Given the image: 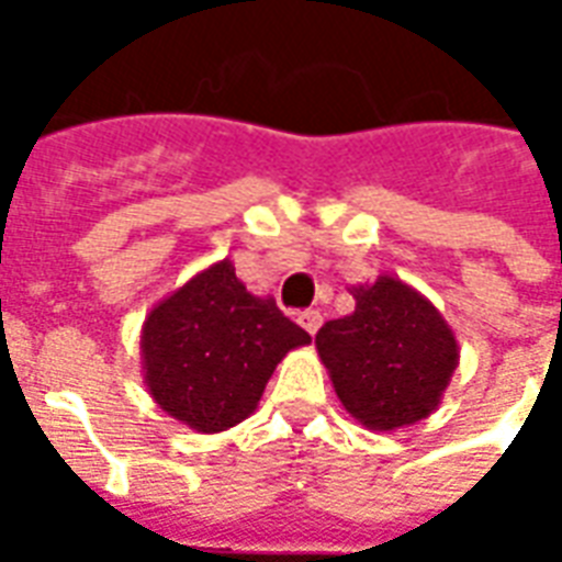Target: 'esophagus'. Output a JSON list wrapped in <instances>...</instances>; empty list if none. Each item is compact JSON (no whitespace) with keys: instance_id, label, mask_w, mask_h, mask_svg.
<instances>
[{"instance_id":"obj_1","label":"esophagus","mask_w":562,"mask_h":562,"mask_svg":"<svg viewBox=\"0 0 562 562\" xmlns=\"http://www.w3.org/2000/svg\"><path fill=\"white\" fill-rule=\"evenodd\" d=\"M297 325L306 330V334H316L322 328V313L318 310H304V313H297Z\"/></svg>"}]
</instances>
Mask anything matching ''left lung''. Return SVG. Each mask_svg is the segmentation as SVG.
I'll return each instance as SVG.
<instances>
[{
	"instance_id": "left-lung-1",
	"label": "left lung",
	"mask_w": 562,
	"mask_h": 562,
	"mask_svg": "<svg viewBox=\"0 0 562 562\" xmlns=\"http://www.w3.org/2000/svg\"><path fill=\"white\" fill-rule=\"evenodd\" d=\"M352 313L325 322L316 334L342 409L379 434L436 413L460 361L451 325L418 289L391 273L352 285Z\"/></svg>"
}]
</instances>
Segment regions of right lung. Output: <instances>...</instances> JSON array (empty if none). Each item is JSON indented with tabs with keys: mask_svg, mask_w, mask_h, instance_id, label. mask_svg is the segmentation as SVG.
<instances>
[{
	"mask_svg": "<svg viewBox=\"0 0 562 562\" xmlns=\"http://www.w3.org/2000/svg\"><path fill=\"white\" fill-rule=\"evenodd\" d=\"M310 334L273 297L246 292L232 258L198 270L140 325L149 397L195 434H222L256 413L268 379Z\"/></svg>",
	"mask_w": 562,
	"mask_h": 562,
	"instance_id": "obj_1",
	"label": "right lung"
}]
</instances>
